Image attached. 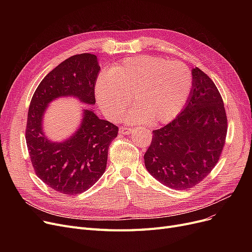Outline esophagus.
Returning <instances> with one entry per match:
<instances>
[{
  "mask_svg": "<svg viewBox=\"0 0 252 252\" xmlns=\"http://www.w3.org/2000/svg\"><path fill=\"white\" fill-rule=\"evenodd\" d=\"M131 128L127 127V126H121L119 127V134H123V135H127L130 133Z\"/></svg>",
  "mask_w": 252,
  "mask_h": 252,
  "instance_id": "esophagus-1",
  "label": "esophagus"
}]
</instances>
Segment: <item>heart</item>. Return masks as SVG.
Returning a JSON list of instances; mask_svg holds the SVG:
<instances>
[{
    "mask_svg": "<svg viewBox=\"0 0 252 252\" xmlns=\"http://www.w3.org/2000/svg\"><path fill=\"white\" fill-rule=\"evenodd\" d=\"M193 87V74L186 64L155 56L127 58L99 75L95 94L104 114L121 116L129 104L131 123L165 124L176 118L187 103Z\"/></svg>",
    "mask_w": 252,
    "mask_h": 252,
    "instance_id": "heart-1",
    "label": "heart"
}]
</instances>
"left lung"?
<instances>
[{"label": "left lung", "instance_id": "8db88e82", "mask_svg": "<svg viewBox=\"0 0 252 252\" xmlns=\"http://www.w3.org/2000/svg\"><path fill=\"white\" fill-rule=\"evenodd\" d=\"M192 74L186 107L174 121L152 131L151 144L144 154L149 173L176 190H188L210 174L228 130L223 101L215 83L198 67Z\"/></svg>", "mask_w": 252, "mask_h": 252}]
</instances>
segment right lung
<instances>
[{"mask_svg":"<svg viewBox=\"0 0 252 252\" xmlns=\"http://www.w3.org/2000/svg\"><path fill=\"white\" fill-rule=\"evenodd\" d=\"M99 71L96 55H73L44 77L31 101L25 139L34 173L50 188L62 194H81L101 178L118 127L88 109L81 127L70 139L53 143L43 133V115L48 103L61 96H75L84 103L95 104Z\"/></svg>","mask_w":252,"mask_h":252,"instance_id":"obj_1","label":"right lung"}]
</instances>
